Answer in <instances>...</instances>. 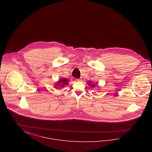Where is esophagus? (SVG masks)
I'll return each instance as SVG.
<instances>
[{"label": "esophagus", "instance_id": "obj_1", "mask_svg": "<svg viewBox=\"0 0 152 152\" xmlns=\"http://www.w3.org/2000/svg\"><path fill=\"white\" fill-rule=\"evenodd\" d=\"M76 81H81V80L79 79H76Z\"/></svg>", "mask_w": 152, "mask_h": 152}]
</instances>
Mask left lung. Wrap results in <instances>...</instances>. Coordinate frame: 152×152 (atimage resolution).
I'll list each match as a JSON object with an SVG mask.
<instances>
[{"label":"left lung","mask_w":152,"mask_h":152,"mask_svg":"<svg viewBox=\"0 0 152 152\" xmlns=\"http://www.w3.org/2000/svg\"><path fill=\"white\" fill-rule=\"evenodd\" d=\"M88 85H89V86H91V87H95L96 86V84H97V83H96V84H92V83H91V82H89V81H88Z\"/></svg>","instance_id":"1"}]
</instances>
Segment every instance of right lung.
<instances>
[{
  "instance_id": "right-lung-1",
  "label": "right lung",
  "mask_w": 152,
  "mask_h": 152,
  "mask_svg": "<svg viewBox=\"0 0 152 152\" xmlns=\"http://www.w3.org/2000/svg\"><path fill=\"white\" fill-rule=\"evenodd\" d=\"M68 84V80L65 79V78H63L61 79H60L57 83L56 84V86H55V88L56 87H60L61 88H63V87H64L66 85H67Z\"/></svg>"
}]
</instances>
